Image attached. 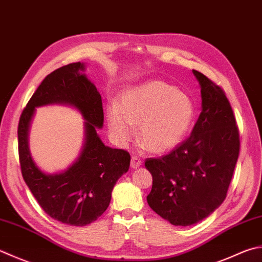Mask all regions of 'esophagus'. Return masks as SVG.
Here are the masks:
<instances>
[{"instance_id": "1", "label": "esophagus", "mask_w": 262, "mask_h": 262, "mask_svg": "<svg viewBox=\"0 0 262 262\" xmlns=\"http://www.w3.org/2000/svg\"><path fill=\"white\" fill-rule=\"evenodd\" d=\"M141 165V161L136 156L131 157V167L132 169H138Z\"/></svg>"}]
</instances>
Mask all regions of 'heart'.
Returning <instances> with one entry per match:
<instances>
[{
    "label": "heart",
    "instance_id": "b5f03b06",
    "mask_svg": "<svg viewBox=\"0 0 262 262\" xmlns=\"http://www.w3.org/2000/svg\"><path fill=\"white\" fill-rule=\"evenodd\" d=\"M195 117V105L187 93L162 81L133 86L111 103L106 120L112 139L125 146L135 137L154 152L173 149L185 139Z\"/></svg>",
    "mask_w": 262,
    "mask_h": 262
}]
</instances>
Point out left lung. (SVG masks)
Segmentation results:
<instances>
[{
  "instance_id": "8db88e82",
  "label": "left lung",
  "mask_w": 262,
  "mask_h": 262,
  "mask_svg": "<svg viewBox=\"0 0 262 262\" xmlns=\"http://www.w3.org/2000/svg\"><path fill=\"white\" fill-rule=\"evenodd\" d=\"M202 112L189 138L160 159H148L150 209L173 226L200 223L223 204L239 152V135L224 91L192 70Z\"/></svg>"
}]
</instances>
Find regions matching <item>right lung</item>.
<instances>
[{
	"mask_svg": "<svg viewBox=\"0 0 262 262\" xmlns=\"http://www.w3.org/2000/svg\"><path fill=\"white\" fill-rule=\"evenodd\" d=\"M85 70L84 62H74L49 74L28 101L18 125L19 160L29 190L51 218L77 227L93 223L107 210L113 188L129 170L131 160L129 152L106 146L98 135L103 126L101 96ZM48 104L70 105L85 120L80 154L67 169L54 174L41 170L29 149L36 108Z\"/></svg>",
	"mask_w": 262,
	"mask_h": 262,
	"instance_id": "obj_1",
	"label": "right lung"
}]
</instances>
